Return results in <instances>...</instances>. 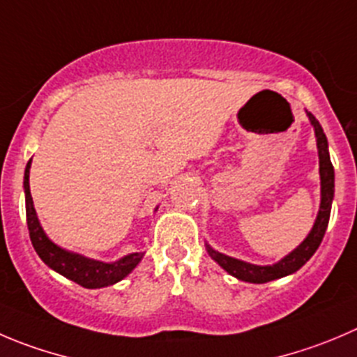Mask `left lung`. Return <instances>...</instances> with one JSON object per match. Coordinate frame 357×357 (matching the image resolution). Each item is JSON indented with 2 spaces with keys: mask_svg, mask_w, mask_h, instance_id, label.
<instances>
[{
  "mask_svg": "<svg viewBox=\"0 0 357 357\" xmlns=\"http://www.w3.org/2000/svg\"><path fill=\"white\" fill-rule=\"evenodd\" d=\"M307 115L315 131V140H317L319 152V175H321V206H319V213L314 222V227L310 229L307 238L293 252H289L286 257L278 261V263L266 264V266H259V264H250L245 263V261L235 259V257L217 252L212 247L206 245V252L210 254V257L220 268H224L227 273L236 277L238 280H243V282L264 284L270 282V280H275V278H282L286 275L294 273V271L300 270L314 256L315 250L321 245L322 238H324L326 227H328L329 222V213H331V203H333L335 196V169L333 165H331V159H329L328 138H326L321 124H319V121L310 112H307Z\"/></svg>",
  "mask_w": 357,
  "mask_h": 357,
  "instance_id": "1",
  "label": "left lung"
}]
</instances>
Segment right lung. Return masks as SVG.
Returning <instances> with one entry per match:
<instances>
[{
	"label": "right lung",
	"mask_w": 357,
	"mask_h": 357,
	"mask_svg": "<svg viewBox=\"0 0 357 357\" xmlns=\"http://www.w3.org/2000/svg\"><path fill=\"white\" fill-rule=\"evenodd\" d=\"M29 168H31V159L26 165L24 172V195H26V217H28L29 238L40 259L52 268L54 271L61 273L63 277L70 278L79 286L87 289H98V287H107L112 284H117L124 277L131 273L140 263L144 252H133L114 263H103V261L89 259L82 254L70 252L66 249H61L59 245L49 240V236L43 231L36 215L35 205H33L31 191H29Z\"/></svg>",
	"instance_id": "right-lung-1"
}]
</instances>
